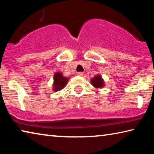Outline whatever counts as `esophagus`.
Here are the masks:
<instances>
[{"instance_id": "1", "label": "esophagus", "mask_w": 154, "mask_h": 154, "mask_svg": "<svg viewBox=\"0 0 154 154\" xmlns=\"http://www.w3.org/2000/svg\"><path fill=\"white\" fill-rule=\"evenodd\" d=\"M77 75H78V76H81V77H82L83 75V73L82 72H78L77 73Z\"/></svg>"}]
</instances>
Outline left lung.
Wrapping results in <instances>:
<instances>
[{"label": "left lung", "instance_id": "obj_1", "mask_svg": "<svg viewBox=\"0 0 154 154\" xmlns=\"http://www.w3.org/2000/svg\"><path fill=\"white\" fill-rule=\"evenodd\" d=\"M91 83L96 88H103L105 86V82L100 75H96L90 81Z\"/></svg>", "mask_w": 154, "mask_h": 154}]
</instances>
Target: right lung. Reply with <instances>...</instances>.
I'll return each mask as SVG.
<instances>
[{
    "instance_id": "obj_1",
    "label": "right lung",
    "mask_w": 154,
    "mask_h": 154,
    "mask_svg": "<svg viewBox=\"0 0 154 154\" xmlns=\"http://www.w3.org/2000/svg\"><path fill=\"white\" fill-rule=\"evenodd\" d=\"M68 77H65L63 76L62 72H56L54 75V85L53 90L54 92H58L63 89L69 82Z\"/></svg>"
}]
</instances>
